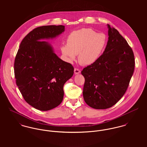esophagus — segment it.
<instances>
[{
    "label": "esophagus",
    "instance_id": "obj_1",
    "mask_svg": "<svg viewBox=\"0 0 147 147\" xmlns=\"http://www.w3.org/2000/svg\"><path fill=\"white\" fill-rule=\"evenodd\" d=\"M80 70L79 69H78V68H75V69H74V73H75V74H79L80 73Z\"/></svg>",
    "mask_w": 147,
    "mask_h": 147
}]
</instances>
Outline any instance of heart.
<instances>
[{"label": "heart", "mask_w": 147, "mask_h": 147, "mask_svg": "<svg viewBox=\"0 0 147 147\" xmlns=\"http://www.w3.org/2000/svg\"><path fill=\"white\" fill-rule=\"evenodd\" d=\"M106 44V37L103 33H97L91 28H83L70 33L67 44L61 47L65 60L73 62L79 54V62L90 65L96 62L101 55Z\"/></svg>", "instance_id": "heart-1"}]
</instances>
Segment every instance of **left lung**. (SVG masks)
<instances>
[{"instance_id": "8db88e82", "label": "left lung", "mask_w": 147, "mask_h": 147, "mask_svg": "<svg viewBox=\"0 0 147 147\" xmlns=\"http://www.w3.org/2000/svg\"><path fill=\"white\" fill-rule=\"evenodd\" d=\"M107 25L109 37L105 51L82 71L84 101L96 109L111 107L123 97L135 68L132 49L117 29Z\"/></svg>"}]
</instances>
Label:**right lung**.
Segmentation results:
<instances>
[{
	"label": "right lung",
	"mask_w": 147,
	"mask_h": 147,
	"mask_svg": "<svg viewBox=\"0 0 147 147\" xmlns=\"http://www.w3.org/2000/svg\"><path fill=\"white\" fill-rule=\"evenodd\" d=\"M64 30L63 25L35 28L22 40L15 58L16 84L25 101L39 110L61 104L64 84L74 74L73 66L60 59L49 42L42 41L55 38Z\"/></svg>",
	"instance_id": "1"
}]
</instances>
